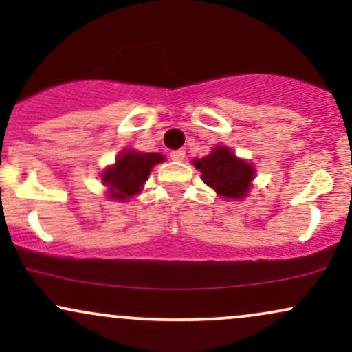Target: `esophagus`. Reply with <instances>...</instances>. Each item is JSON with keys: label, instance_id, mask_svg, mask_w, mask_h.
Masks as SVG:
<instances>
[{"label": "esophagus", "instance_id": "1", "mask_svg": "<svg viewBox=\"0 0 352 352\" xmlns=\"http://www.w3.org/2000/svg\"><path fill=\"white\" fill-rule=\"evenodd\" d=\"M170 159L172 160H175V162H182V160L185 159V151H173L172 153H170Z\"/></svg>", "mask_w": 352, "mask_h": 352}]
</instances>
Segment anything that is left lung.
<instances>
[{"label": "left lung", "mask_w": 352, "mask_h": 352, "mask_svg": "<svg viewBox=\"0 0 352 352\" xmlns=\"http://www.w3.org/2000/svg\"><path fill=\"white\" fill-rule=\"evenodd\" d=\"M193 165L201 172V180L213 188L221 199L240 201L248 197L256 175L253 164L240 159L230 147L217 145L204 159H193Z\"/></svg>", "instance_id": "8db88e82"}]
</instances>
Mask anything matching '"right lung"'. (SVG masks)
<instances>
[{
	"instance_id": "obj_1",
	"label": "right lung",
	"mask_w": 352,
	"mask_h": 352,
	"mask_svg": "<svg viewBox=\"0 0 352 352\" xmlns=\"http://www.w3.org/2000/svg\"><path fill=\"white\" fill-rule=\"evenodd\" d=\"M165 157L159 152H139L124 148L116 157V162L107 165L100 173L104 187H107V199L114 201H129L142 192L144 184L157 164H162Z\"/></svg>"
}]
</instances>
